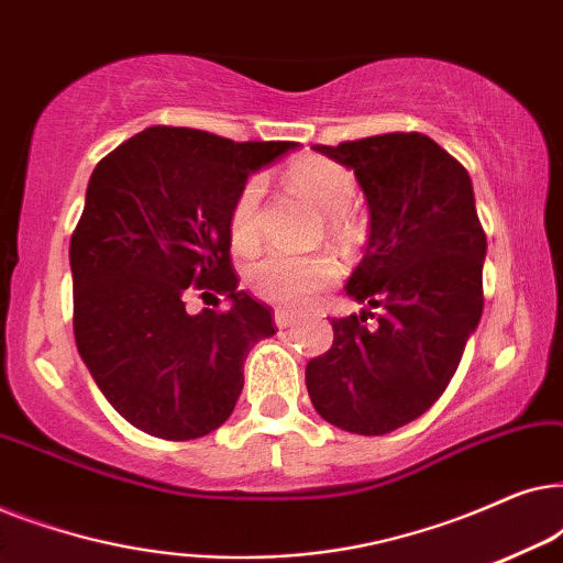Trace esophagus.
Returning <instances> with one entry per match:
<instances>
[{
  "label": "esophagus",
  "instance_id": "obj_1",
  "mask_svg": "<svg viewBox=\"0 0 563 563\" xmlns=\"http://www.w3.org/2000/svg\"><path fill=\"white\" fill-rule=\"evenodd\" d=\"M297 320H299V314L291 312V310H282V307H279V310L274 312V322H276V328H279V330L291 328Z\"/></svg>",
  "mask_w": 563,
  "mask_h": 563
}]
</instances>
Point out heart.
<instances>
[{"label": "heart", "instance_id": "obj_1", "mask_svg": "<svg viewBox=\"0 0 563 563\" xmlns=\"http://www.w3.org/2000/svg\"><path fill=\"white\" fill-rule=\"evenodd\" d=\"M284 176L299 197L328 214L330 233L338 238H353L358 233V222L351 214L356 179L349 168L320 156H305L291 161ZM258 202L261 181L249 179L238 191L228 220L230 243L238 251H251L258 243ZM338 274H341V266L330 253H312V256L268 253L249 266L245 284L253 295L266 302L302 307L312 302L322 289H328Z\"/></svg>", "mask_w": 563, "mask_h": 563}]
</instances>
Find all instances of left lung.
<instances>
[{
	"label": "left lung",
	"mask_w": 563,
	"mask_h": 563,
	"mask_svg": "<svg viewBox=\"0 0 563 563\" xmlns=\"http://www.w3.org/2000/svg\"><path fill=\"white\" fill-rule=\"evenodd\" d=\"M353 168L372 230L345 291L368 310L330 318L333 345L305 368L330 426L384 435L435 405L479 325L487 235L468 172L422 133L314 145Z\"/></svg>",
	"instance_id": "1"
}]
</instances>
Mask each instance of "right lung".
Returning <instances> with one entry per match:
<instances>
[{"label": "right lung", "mask_w": 563, "mask_h": 563, "mask_svg": "<svg viewBox=\"0 0 563 563\" xmlns=\"http://www.w3.org/2000/svg\"><path fill=\"white\" fill-rule=\"evenodd\" d=\"M291 141L235 143L207 130L145 128L99 161L71 235L74 335L114 410L143 433L191 441L230 418L272 307L238 291L230 207ZM191 290L228 311L186 312Z\"/></svg>", "instance_id": "1"}]
</instances>
